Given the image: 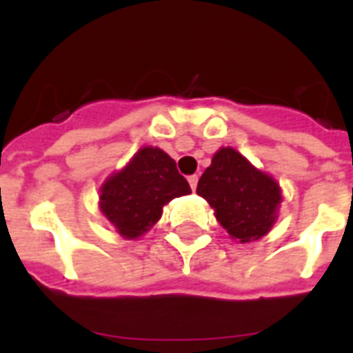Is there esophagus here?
I'll return each instance as SVG.
<instances>
[{
  "mask_svg": "<svg viewBox=\"0 0 353 353\" xmlns=\"http://www.w3.org/2000/svg\"><path fill=\"white\" fill-rule=\"evenodd\" d=\"M198 179H199V177L196 176V174L188 177V183H190V188H192V190H196V187H198Z\"/></svg>",
  "mask_w": 353,
  "mask_h": 353,
  "instance_id": "1",
  "label": "esophagus"
}]
</instances>
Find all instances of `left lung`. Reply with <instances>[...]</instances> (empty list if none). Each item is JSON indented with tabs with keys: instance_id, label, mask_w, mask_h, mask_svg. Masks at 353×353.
<instances>
[{
	"instance_id": "8db88e82",
	"label": "left lung",
	"mask_w": 353,
	"mask_h": 353,
	"mask_svg": "<svg viewBox=\"0 0 353 353\" xmlns=\"http://www.w3.org/2000/svg\"><path fill=\"white\" fill-rule=\"evenodd\" d=\"M196 192L214 209L216 220L241 243L268 234L279 214V183L249 163L234 148H220Z\"/></svg>"
}]
</instances>
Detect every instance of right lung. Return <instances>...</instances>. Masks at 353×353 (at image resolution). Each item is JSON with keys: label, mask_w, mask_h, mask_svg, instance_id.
Instances as JSON below:
<instances>
[{"label": "right lung", "mask_w": 353, "mask_h": 353, "mask_svg": "<svg viewBox=\"0 0 353 353\" xmlns=\"http://www.w3.org/2000/svg\"><path fill=\"white\" fill-rule=\"evenodd\" d=\"M190 194L176 161L161 148L144 146L101 187V210L124 238H139L154 227L163 207Z\"/></svg>", "instance_id": "right-lung-1"}]
</instances>
